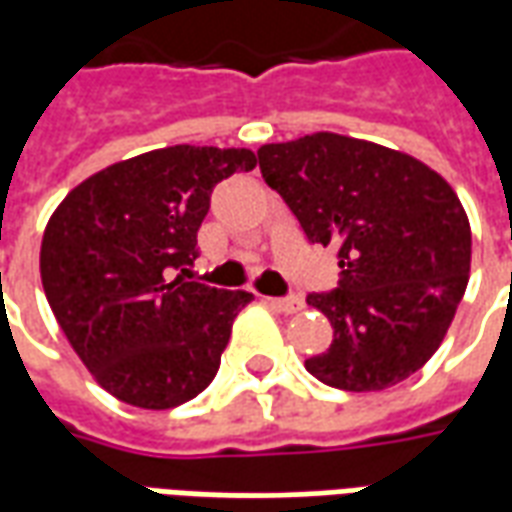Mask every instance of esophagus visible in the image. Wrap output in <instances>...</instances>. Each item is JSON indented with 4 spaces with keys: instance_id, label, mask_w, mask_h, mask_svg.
Segmentation results:
<instances>
[{
    "instance_id": "34e87169",
    "label": "esophagus",
    "mask_w": 512,
    "mask_h": 512,
    "mask_svg": "<svg viewBox=\"0 0 512 512\" xmlns=\"http://www.w3.org/2000/svg\"><path fill=\"white\" fill-rule=\"evenodd\" d=\"M277 312H285V315H293V312L304 310V301L299 296H288V299H266Z\"/></svg>"
}]
</instances>
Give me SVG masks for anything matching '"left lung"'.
Returning <instances> with one entry per match:
<instances>
[{
    "label": "left lung",
    "mask_w": 512,
    "mask_h": 512,
    "mask_svg": "<svg viewBox=\"0 0 512 512\" xmlns=\"http://www.w3.org/2000/svg\"><path fill=\"white\" fill-rule=\"evenodd\" d=\"M257 161L312 244L340 249V288L307 296L334 329L307 370L345 392L406 381L439 351L469 285L458 194L419 158L332 131L263 145Z\"/></svg>",
    "instance_id": "obj_1"
}]
</instances>
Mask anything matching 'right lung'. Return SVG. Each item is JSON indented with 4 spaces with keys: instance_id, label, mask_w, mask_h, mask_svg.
<instances>
[{
    "instance_id": "add662e5",
    "label": "right lung",
    "mask_w": 512,
    "mask_h": 512,
    "mask_svg": "<svg viewBox=\"0 0 512 512\" xmlns=\"http://www.w3.org/2000/svg\"><path fill=\"white\" fill-rule=\"evenodd\" d=\"M257 167L246 147H158L95 172L51 213L46 299L90 376L128 406L167 411L211 384L246 290L186 282L211 191Z\"/></svg>"
}]
</instances>
